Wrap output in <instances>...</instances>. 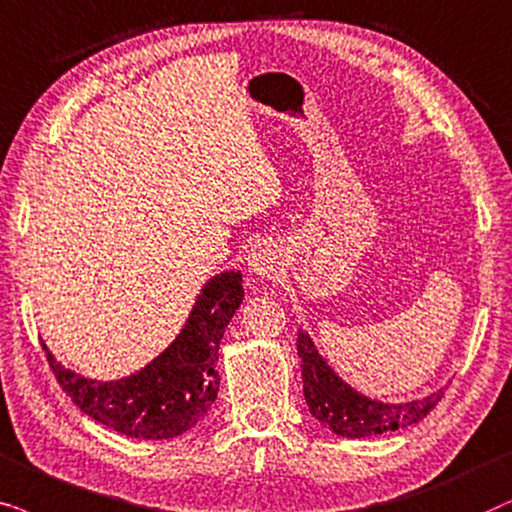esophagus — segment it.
I'll return each instance as SVG.
<instances>
[{
    "instance_id": "1",
    "label": "esophagus",
    "mask_w": 512,
    "mask_h": 512,
    "mask_svg": "<svg viewBox=\"0 0 512 512\" xmlns=\"http://www.w3.org/2000/svg\"><path fill=\"white\" fill-rule=\"evenodd\" d=\"M248 267L255 271L257 276H264V278H271L276 274L278 269V255L276 250L271 248L269 243H260L255 245V250L250 252L248 257Z\"/></svg>"
}]
</instances>
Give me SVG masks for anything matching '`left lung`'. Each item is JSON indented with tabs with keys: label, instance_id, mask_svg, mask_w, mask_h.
Wrapping results in <instances>:
<instances>
[{
	"label": "left lung",
	"instance_id": "8db88e82",
	"mask_svg": "<svg viewBox=\"0 0 512 512\" xmlns=\"http://www.w3.org/2000/svg\"><path fill=\"white\" fill-rule=\"evenodd\" d=\"M297 353L302 358L304 398L309 412L325 428L342 438H372V435L391 433L398 428L417 424L431 414L445 391H435L412 403L388 405L360 395L358 391L337 377L332 367L320 358L311 337L304 330L297 335Z\"/></svg>",
	"mask_w": 512,
	"mask_h": 512
}]
</instances>
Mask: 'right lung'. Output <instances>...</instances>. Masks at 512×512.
Returning a JSON list of instances; mask_svg holds the SVG:
<instances>
[{
	"mask_svg": "<svg viewBox=\"0 0 512 512\" xmlns=\"http://www.w3.org/2000/svg\"><path fill=\"white\" fill-rule=\"evenodd\" d=\"M241 271H224L203 285L175 342L140 372L119 381H93L65 370L46 349L58 384L88 417L128 438L163 440L182 435L215 403L217 351L243 302Z\"/></svg>",
	"mask_w": 512,
	"mask_h": 512,
	"instance_id": "1",
	"label": "right lung"
}]
</instances>
